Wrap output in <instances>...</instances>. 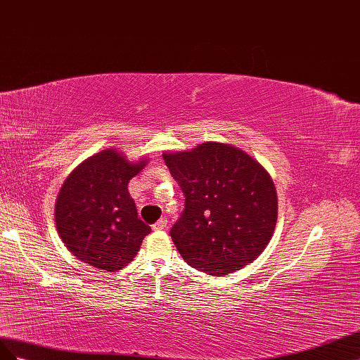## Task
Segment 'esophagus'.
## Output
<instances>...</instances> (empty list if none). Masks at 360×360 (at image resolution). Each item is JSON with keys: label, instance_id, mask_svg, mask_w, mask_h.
Masks as SVG:
<instances>
[{"label": "esophagus", "instance_id": "34e87169", "mask_svg": "<svg viewBox=\"0 0 360 360\" xmlns=\"http://www.w3.org/2000/svg\"><path fill=\"white\" fill-rule=\"evenodd\" d=\"M166 228H167V220L166 219H160L155 224L152 226L153 231H162V229H166Z\"/></svg>", "mask_w": 360, "mask_h": 360}]
</instances>
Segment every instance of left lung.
<instances>
[{
	"label": "left lung",
	"mask_w": 360,
	"mask_h": 360,
	"mask_svg": "<svg viewBox=\"0 0 360 360\" xmlns=\"http://www.w3.org/2000/svg\"><path fill=\"white\" fill-rule=\"evenodd\" d=\"M186 196L170 237L193 269L224 276L262 253L277 220L270 174L244 150L207 141L162 155Z\"/></svg>",
	"instance_id": "1"
}]
</instances>
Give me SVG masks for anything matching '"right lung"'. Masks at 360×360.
Wrapping results in <instances>:
<instances>
[{
	"instance_id": "add662e5",
	"label": "right lung",
	"mask_w": 360,
	"mask_h": 360,
	"mask_svg": "<svg viewBox=\"0 0 360 360\" xmlns=\"http://www.w3.org/2000/svg\"><path fill=\"white\" fill-rule=\"evenodd\" d=\"M145 166V158L129 162L120 152L105 149L66 178L57 196L56 224L79 261L117 271L137 255L150 228L139 219L128 182Z\"/></svg>"
}]
</instances>
